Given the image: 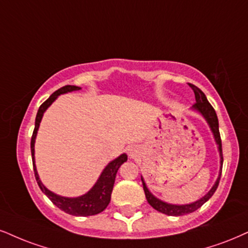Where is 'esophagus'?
Returning <instances> with one entry per match:
<instances>
[{
    "label": "esophagus",
    "mask_w": 248,
    "mask_h": 248,
    "mask_svg": "<svg viewBox=\"0 0 248 248\" xmlns=\"http://www.w3.org/2000/svg\"><path fill=\"white\" fill-rule=\"evenodd\" d=\"M138 148H136V147H132V148H130L129 149V155L131 157H137V155H138Z\"/></svg>",
    "instance_id": "obj_1"
}]
</instances>
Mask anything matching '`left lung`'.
<instances>
[{
    "label": "left lung",
    "mask_w": 248,
    "mask_h": 248,
    "mask_svg": "<svg viewBox=\"0 0 248 248\" xmlns=\"http://www.w3.org/2000/svg\"><path fill=\"white\" fill-rule=\"evenodd\" d=\"M189 87L192 88L194 92V95H195V105H194V109H197L198 111H200L201 114L203 115V117L207 119V122H208L210 129H212L213 133H214V137H215V140L216 142H217L218 145V151H219V155H221V170H219V176L217 180H216L215 185L213 186V188L210 189V191L204 195L203 198H201L200 200L195 201L193 203H189V204H182V206H177V204H170V203H166L163 202V201L158 200L153 195L151 192L148 191L147 186H146L145 182H143L142 177H141V180H142V186H143V191H145V195H146V199H147L148 203L151 204L154 209H156L157 212L160 213H163L166 214V215H169V216H182V215H185V214H189V213H193L195 210L200 208L202 204L206 202V201H208L210 198H212V195L215 193L216 188H217L218 186V183H219V179H221V173H222V166H223V154H222V140H221V136H219V130H218V119H217V115H216L215 112V109L213 108L212 105L208 102V100H207L206 95H204V93L202 91L200 90V88L195 86L193 84H189Z\"/></svg>",
    "instance_id": "left-lung-1"
}]
</instances>
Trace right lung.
I'll list each match as a JSON object with an SVG mask.
<instances>
[{"label": "right lung", "mask_w": 248, "mask_h": 248, "mask_svg": "<svg viewBox=\"0 0 248 248\" xmlns=\"http://www.w3.org/2000/svg\"><path fill=\"white\" fill-rule=\"evenodd\" d=\"M80 90V87L78 86H71V85H66V86L61 87L60 90L54 92L51 95L48 97L47 100L40 106L38 110V114H36L35 118V127L33 131L32 139H31V153H32V161H33V169H34V176L40 189H41L44 193L50 199V201L55 206L59 207L61 210L70 214L73 216H91V215H96L101 212H103L107 208L110 202V198H111V192L112 187H114V183L116 178V173H117L118 168L127 160L126 154H122L121 156L116 158L112 162H110L108 166L106 167V169L103 170V172L101 173L99 180L96 182V184L92 187L90 192H87L86 194L81 195L78 198H64L60 197V195L53 193L49 189H47L41 183V180L39 178L38 172H36V168L34 164V141L36 132H38L40 122H41L42 116L46 109L49 107L51 103L56 100V97L60 94L68 93V92L72 91H78Z\"/></svg>", "instance_id": "right-lung-1"}]
</instances>
